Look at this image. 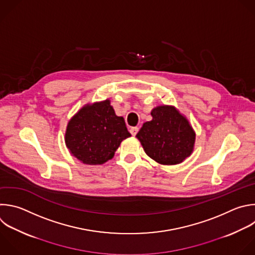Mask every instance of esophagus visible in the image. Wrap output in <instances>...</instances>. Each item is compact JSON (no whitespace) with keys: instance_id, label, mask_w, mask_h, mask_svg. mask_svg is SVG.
Listing matches in <instances>:
<instances>
[{"instance_id":"34e87169","label":"esophagus","mask_w":255,"mask_h":255,"mask_svg":"<svg viewBox=\"0 0 255 255\" xmlns=\"http://www.w3.org/2000/svg\"><path fill=\"white\" fill-rule=\"evenodd\" d=\"M138 131H139V128H138V127H131V128H130V133H131L133 136H135V135L138 133Z\"/></svg>"}]
</instances>
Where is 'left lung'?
Returning a JSON list of instances; mask_svg holds the SVG:
<instances>
[{
	"mask_svg": "<svg viewBox=\"0 0 255 255\" xmlns=\"http://www.w3.org/2000/svg\"><path fill=\"white\" fill-rule=\"evenodd\" d=\"M151 115L153 119L136 135L146 154L164 165L181 163L190 156L195 133L187 119L171 106H158Z\"/></svg>",
	"mask_w": 255,
	"mask_h": 255,
	"instance_id": "1",
	"label": "left lung"
}]
</instances>
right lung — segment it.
I'll return each mask as SVG.
<instances>
[{"instance_id": "add662e5", "label": "right lung", "mask_w": 255, "mask_h": 255, "mask_svg": "<svg viewBox=\"0 0 255 255\" xmlns=\"http://www.w3.org/2000/svg\"><path fill=\"white\" fill-rule=\"evenodd\" d=\"M130 136L124 118L116 116L110 101L105 100L85 106L70 120L65 142L78 160L96 165L110 160Z\"/></svg>"}]
</instances>
